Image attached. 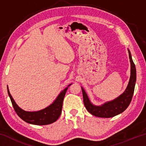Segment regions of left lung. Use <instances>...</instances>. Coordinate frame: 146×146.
I'll list each match as a JSON object with an SVG mask.
<instances>
[{
  "mask_svg": "<svg viewBox=\"0 0 146 146\" xmlns=\"http://www.w3.org/2000/svg\"><path fill=\"white\" fill-rule=\"evenodd\" d=\"M127 50L131 62V75L127 88L122 94H121L114 100L106 102L100 106H96L91 102L84 89L81 87L84 104L86 110L91 115L97 117L111 118L120 114L121 113L124 111L129 106L134 93L137 73H136L135 65L131 57V54L129 49Z\"/></svg>",
  "mask_w": 146,
  "mask_h": 146,
  "instance_id": "1",
  "label": "left lung"
}]
</instances>
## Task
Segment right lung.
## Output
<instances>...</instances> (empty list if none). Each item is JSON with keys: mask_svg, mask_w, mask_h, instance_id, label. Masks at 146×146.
Listing matches in <instances>:
<instances>
[{"mask_svg": "<svg viewBox=\"0 0 146 146\" xmlns=\"http://www.w3.org/2000/svg\"><path fill=\"white\" fill-rule=\"evenodd\" d=\"M71 84H70V85L68 86V87L64 89L59 93V95L52 104H51L48 107L42 109V110L36 111H24L20 108L17 104L15 101L14 100L10 93H9L8 86L7 88H8V95L11 99L12 105H13L14 110L19 117L28 123L42 125L50 124V123L55 122V121L58 120L62 112L64 98L65 97L68 87Z\"/></svg>", "mask_w": 146, "mask_h": 146, "instance_id": "right-lung-1", "label": "right lung"}]
</instances>
